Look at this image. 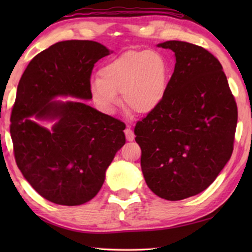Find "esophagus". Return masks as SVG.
<instances>
[{"mask_svg": "<svg viewBox=\"0 0 252 252\" xmlns=\"http://www.w3.org/2000/svg\"><path fill=\"white\" fill-rule=\"evenodd\" d=\"M125 133H126V140L127 141H133L134 140V133H133V131L131 130V127L127 126H126V129L125 130Z\"/></svg>", "mask_w": 252, "mask_h": 252, "instance_id": "esophagus-1", "label": "esophagus"}]
</instances>
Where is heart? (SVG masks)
I'll return each instance as SVG.
<instances>
[{"instance_id": "b5f03b06", "label": "heart", "mask_w": 252, "mask_h": 252, "mask_svg": "<svg viewBox=\"0 0 252 252\" xmlns=\"http://www.w3.org/2000/svg\"><path fill=\"white\" fill-rule=\"evenodd\" d=\"M90 81V94L101 110L111 113L123 93L126 109L146 116L163 101L169 84V67L159 52L129 50L101 67Z\"/></svg>"}]
</instances>
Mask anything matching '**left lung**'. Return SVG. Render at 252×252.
I'll list each match as a JSON object with an SVG mask.
<instances>
[{
  "instance_id": "8db88e82",
  "label": "left lung",
  "mask_w": 252,
  "mask_h": 252,
  "mask_svg": "<svg viewBox=\"0 0 252 252\" xmlns=\"http://www.w3.org/2000/svg\"><path fill=\"white\" fill-rule=\"evenodd\" d=\"M174 71L161 104L136 123L141 169L148 187L177 201L202 192L233 150L238 111L218 59L201 46L167 41Z\"/></svg>"
}]
</instances>
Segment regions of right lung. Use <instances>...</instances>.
I'll return each mask as SVG.
<instances>
[{"label":"right lung","mask_w":252,"mask_h":252,"mask_svg":"<svg viewBox=\"0 0 252 252\" xmlns=\"http://www.w3.org/2000/svg\"><path fill=\"white\" fill-rule=\"evenodd\" d=\"M111 53L95 41L58 42L33 58L19 82L10 129L15 161L33 189L53 203L80 206L94 198L126 143L125 123L80 101L92 99L93 66Z\"/></svg>","instance_id":"obj_1"}]
</instances>
